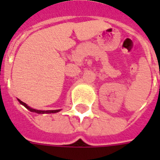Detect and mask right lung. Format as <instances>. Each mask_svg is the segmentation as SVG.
Listing matches in <instances>:
<instances>
[{"mask_svg":"<svg viewBox=\"0 0 160 160\" xmlns=\"http://www.w3.org/2000/svg\"><path fill=\"white\" fill-rule=\"evenodd\" d=\"M19 102L21 104H23L25 107L27 109V110H29L30 111H32V112H35V113H38V114H49V113H56V112H59L60 110H54V111H39V110H35V109H32V108H31L30 106H28L26 103H24L21 100H19L18 99Z\"/></svg>","mask_w":160,"mask_h":160,"instance_id":"right-lung-1","label":"right lung"}]
</instances>
